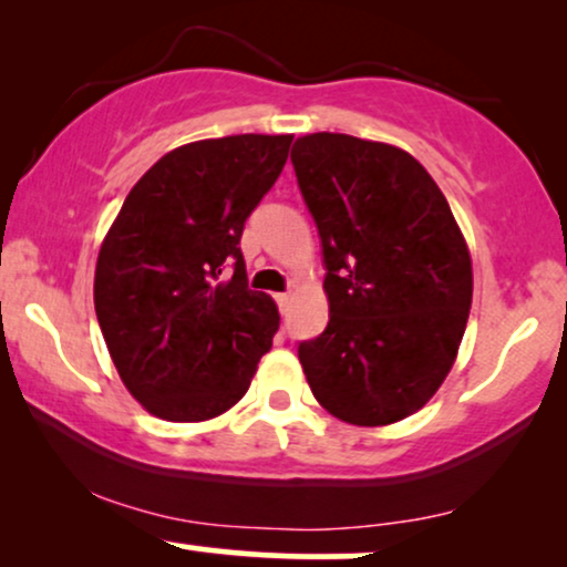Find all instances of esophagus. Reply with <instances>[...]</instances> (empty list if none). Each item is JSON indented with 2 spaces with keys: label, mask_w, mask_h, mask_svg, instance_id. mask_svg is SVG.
Segmentation results:
<instances>
[{
  "label": "esophagus",
  "mask_w": 567,
  "mask_h": 567,
  "mask_svg": "<svg viewBox=\"0 0 567 567\" xmlns=\"http://www.w3.org/2000/svg\"><path fill=\"white\" fill-rule=\"evenodd\" d=\"M275 300H277L279 311H285V308H288V303H290V292H277Z\"/></svg>",
  "instance_id": "obj_1"
}]
</instances>
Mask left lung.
I'll use <instances>...</instances> for the list:
<instances>
[{
  "instance_id": "obj_1",
  "label": "left lung",
  "mask_w": 567,
  "mask_h": 567,
  "mask_svg": "<svg viewBox=\"0 0 567 567\" xmlns=\"http://www.w3.org/2000/svg\"><path fill=\"white\" fill-rule=\"evenodd\" d=\"M321 238L329 323L298 358L323 410L391 425L435 394L472 308V259L446 196L404 150L319 132L292 145Z\"/></svg>"
}]
</instances>
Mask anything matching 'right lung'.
I'll return each mask as SVG.
<instances>
[{"instance_id":"obj_1","label":"right lung","mask_w":567,"mask_h":567,"mask_svg":"<svg viewBox=\"0 0 567 567\" xmlns=\"http://www.w3.org/2000/svg\"><path fill=\"white\" fill-rule=\"evenodd\" d=\"M290 134L202 140L142 176L95 267V316L132 396L171 422L228 412L279 327L248 290L240 236L288 161Z\"/></svg>"}]
</instances>
